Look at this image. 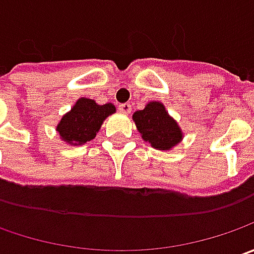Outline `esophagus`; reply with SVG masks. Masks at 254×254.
Masks as SVG:
<instances>
[{
    "instance_id": "1",
    "label": "esophagus",
    "mask_w": 254,
    "mask_h": 254,
    "mask_svg": "<svg viewBox=\"0 0 254 254\" xmlns=\"http://www.w3.org/2000/svg\"><path fill=\"white\" fill-rule=\"evenodd\" d=\"M131 104L130 103H123V104H120L119 106V110L122 113H124V114H130L131 113Z\"/></svg>"
}]
</instances>
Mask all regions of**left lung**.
Instances as JSON below:
<instances>
[{
  "label": "left lung",
  "mask_w": 254,
  "mask_h": 254,
  "mask_svg": "<svg viewBox=\"0 0 254 254\" xmlns=\"http://www.w3.org/2000/svg\"><path fill=\"white\" fill-rule=\"evenodd\" d=\"M132 122L142 140L160 151H170L184 138L180 124L171 117L161 102L147 103L142 110L134 112Z\"/></svg>",
  "instance_id": "obj_1"
}]
</instances>
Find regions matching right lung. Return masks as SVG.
<instances>
[{
  "label": "right lung",
  "mask_w": 254,
  "mask_h": 254,
  "mask_svg": "<svg viewBox=\"0 0 254 254\" xmlns=\"http://www.w3.org/2000/svg\"><path fill=\"white\" fill-rule=\"evenodd\" d=\"M116 113L113 103L97 104L93 99L80 97L73 107L62 116L56 126L59 138L69 145H83L93 140L103 122Z\"/></svg>",
  "instance_id": "obj_1"
}]
</instances>
